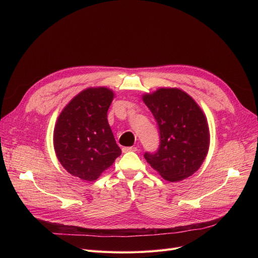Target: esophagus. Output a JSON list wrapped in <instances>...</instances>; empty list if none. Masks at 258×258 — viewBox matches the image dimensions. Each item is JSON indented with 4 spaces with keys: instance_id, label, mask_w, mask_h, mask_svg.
Listing matches in <instances>:
<instances>
[{
    "instance_id": "34e87169",
    "label": "esophagus",
    "mask_w": 258,
    "mask_h": 258,
    "mask_svg": "<svg viewBox=\"0 0 258 258\" xmlns=\"http://www.w3.org/2000/svg\"><path fill=\"white\" fill-rule=\"evenodd\" d=\"M122 153H128V152H137L138 148L135 146H130V147H122Z\"/></svg>"
}]
</instances>
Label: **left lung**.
<instances>
[{"instance_id": "1", "label": "left lung", "mask_w": 258, "mask_h": 258, "mask_svg": "<svg viewBox=\"0 0 258 258\" xmlns=\"http://www.w3.org/2000/svg\"><path fill=\"white\" fill-rule=\"evenodd\" d=\"M158 124L160 142L155 153L144 154L146 161L169 182L192 175L209 150V127L198 104L186 92L160 88L143 96Z\"/></svg>"}]
</instances>
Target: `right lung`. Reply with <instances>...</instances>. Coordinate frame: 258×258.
<instances>
[{"label":"right lung","mask_w":258,"mask_h":258,"mask_svg":"<svg viewBox=\"0 0 258 258\" xmlns=\"http://www.w3.org/2000/svg\"><path fill=\"white\" fill-rule=\"evenodd\" d=\"M113 98L105 87L86 89L63 108L54 127L58 160L69 173L85 181H95L121 154L107 121Z\"/></svg>","instance_id":"right-lung-1"}]
</instances>
